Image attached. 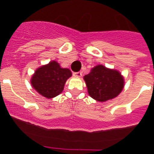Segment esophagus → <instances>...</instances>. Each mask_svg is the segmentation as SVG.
<instances>
[{"label":"esophagus","instance_id":"obj_1","mask_svg":"<svg viewBox=\"0 0 154 154\" xmlns=\"http://www.w3.org/2000/svg\"><path fill=\"white\" fill-rule=\"evenodd\" d=\"M75 77H81L82 76V72H74L73 73Z\"/></svg>","mask_w":154,"mask_h":154}]
</instances>
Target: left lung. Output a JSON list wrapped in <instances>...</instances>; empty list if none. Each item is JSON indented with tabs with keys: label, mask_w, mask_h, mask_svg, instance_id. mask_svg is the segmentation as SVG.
<instances>
[{
	"label": "left lung",
	"mask_w": 154,
	"mask_h": 154,
	"mask_svg": "<svg viewBox=\"0 0 154 154\" xmlns=\"http://www.w3.org/2000/svg\"><path fill=\"white\" fill-rule=\"evenodd\" d=\"M88 94L92 98L105 102L117 97L125 86V79L122 73L114 69H109L97 65L84 76Z\"/></svg>",
	"instance_id": "8db88e82"
}]
</instances>
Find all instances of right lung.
Returning <instances> with one entry per match:
<instances>
[{"mask_svg":"<svg viewBox=\"0 0 154 154\" xmlns=\"http://www.w3.org/2000/svg\"><path fill=\"white\" fill-rule=\"evenodd\" d=\"M72 72L67 68H62L56 60L37 68L32 74L30 82L32 88L42 96L51 99L61 94L65 84Z\"/></svg>","mask_w":154,"mask_h":154,"instance_id":"obj_1","label":"right lung"}]
</instances>
